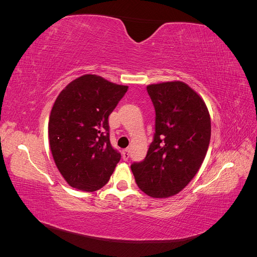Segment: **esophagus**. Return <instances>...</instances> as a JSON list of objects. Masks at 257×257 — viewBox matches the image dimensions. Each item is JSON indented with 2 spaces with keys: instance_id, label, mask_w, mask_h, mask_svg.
I'll return each mask as SVG.
<instances>
[{
  "instance_id": "1",
  "label": "esophagus",
  "mask_w": 257,
  "mask_h": 257,
  "mask_svg": "<svg viewBox=\"0 0 257 257\" xmlns=\"http://www.w3.org/2000/svg\"><path fill=\"white\" fill-rule=\"evenodd\" d=\"M122 158L124 161H127L130 158V150L128 149H124L122 151Z\"/></svg>"
}]
</instances>
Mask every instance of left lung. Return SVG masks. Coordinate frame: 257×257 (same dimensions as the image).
<instances>
[{
  "mask_svg": "<svg viewBox=\"0 0 257 257\" xmlns=\"http://www.w3.org/2000/svg\"><path fill=\"white\" fill-rule=\"evenodd\" d=\"M155 109V133L144 161L131 169L147 195L166 198L182 191L205 160L211 136L207 106L182 81L147 87Z\"/></svg>",
  "mask_w": 257,
  "mask_h": 257,
  "instance_id": "8db88e82",
  "label": "left lung"
}]
</instances>
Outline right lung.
Instances as JSON below:
<instances>
[{
  "instance_id": "1",
  "label": "right lung",
  "mask_w": 257,
  "mask_h": 257,
  "mask_svg": "<svg viewBox=\"0 0 257 257\" xmlns=\"http://www.w3.org/2000/svg\"><path fill=\"white\" fill-rule=\"evenodd\" d=\"M96 75L62 90L51 109L48 135L54 163L66 182L94 192L109 181L121 154L109 139L108 116L127 91Z\"/></svg>"
}]
</instances>
